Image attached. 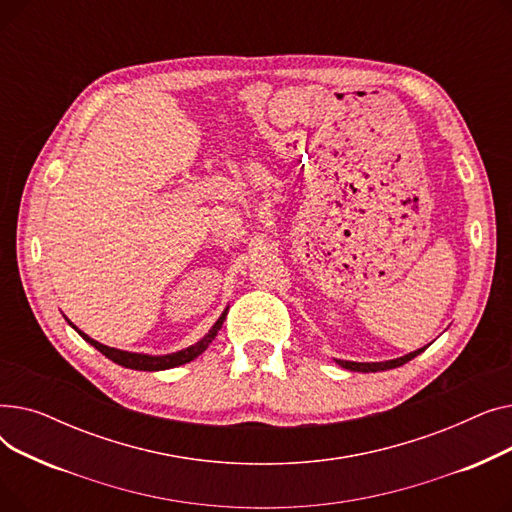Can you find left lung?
<instances>
[{
  "label": "left lung",
  "mask_w": 512,
  "mask_h": 512,
  "mask_svg": "<svg viewBox=\"0 0 512 512\" xmlns=\"http://www.w3.org/2000/svg\"><path fill=\"white\" fill-rule=\"evenodd\" d=\"M425 351L423 348H417V351L405 355V357H398V359H390V361H380V363H357V361H342V359H334L340 367L344 369H351V371H361V373H375V371H386V369H394V367H400L405 365L407 361L415 359L417 355H421Z\"/></svg>",
  "instance_id": "8db88e82"
}]
</instances>
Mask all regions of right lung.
Returning a JSON list of instances; mask_svg holds the SVG:
<instances>
[{"instance_id":"right-lung-1","label":"right lung","mask_w":512,"mask_h":512,"mask_svg":"<svg viewBox=\"0 0 512 512\" xmlns=\"http://www.w3.org/2000/svg\"><path fill=\"white\" fill-rule=\"evenodd\" d=\"M226 313H228V309L220 315V319L215 321V324L211 326V330H209L199 342L182 348V351L170 353V355H143V353L120 351V348L105 346V344L93 340L91 336H87L85 332H80V330L72 324L70 319H66V321H68V324H70L80 336H83V340H87L91 346H95L97 351H99L101 355H105L110 361H114V363H118V365H122V367H128V369H139V371H164V369H172V367H178V365H184V363H188V361L197 359V357L205 351V348L211 344V340H213L215 336H218V332H220V328H222V324H224V319H226Z\"/></svg>"}]
</instances>
